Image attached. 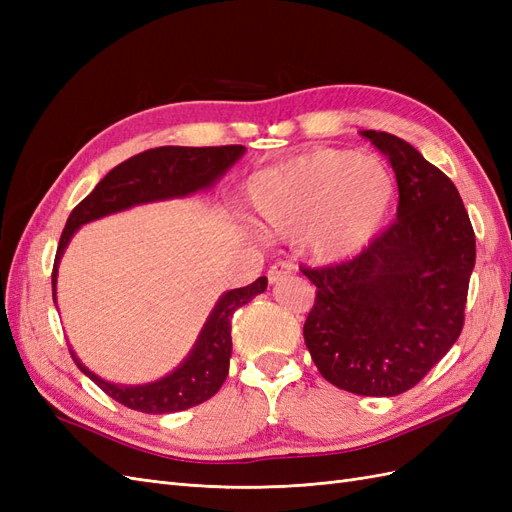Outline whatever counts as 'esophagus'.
<instances>
[{
	"instance_id": "esophagus-1",
	"label": "esophagus",
	"mask_w": 512,
	"mask_h": 512,
	"mask_svg": "<svg viewBox=\"0 0 512 512\" xmlns=\"http://www.w3.org/2000/svg\"><path fill=\"white\" fill-rule=\"evenodd\" d=\"M292 273H294V267L290 265V262H275V265L269 269L267 277L271 284H277V282L286 280V277H290Z\"/></svg>"
}]
</instances>
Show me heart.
Returning <instances> with one entry per match:
<instances>
[{
    "label": "heart",
    "mask_w": 512,
    "mask_h": 512,
    "mask_svg": "<svg viewBox=\"0 0 512 512\" xmlns=\"http://www.w3.org/2000/svg\"><path fill=\"white\" fill-rule=\"evenodd\" d=\"M395 198V177L382 160L331 147L299 153L247 181L258 226L280 239L305 235L320 262L365 250L389 222Z\"/></svg>",
    "instance_id": "1"
}]
</instances>
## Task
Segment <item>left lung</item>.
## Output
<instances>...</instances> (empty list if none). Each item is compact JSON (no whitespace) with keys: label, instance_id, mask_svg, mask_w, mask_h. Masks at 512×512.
I'll return each instance as SVG.
<instances>
[{"label":"left lung","instance_id":"1","mask_svg":"<svg viewBox=\"0 0 512 512\" xmlns=\"http://www.w3.org/2000/svg\"><path fill=\"white\" fill-rule=\"evenodd\" d=\"M361 134L395 170L397 220L346 262L301 267L316 286L303 337L337 389L393 397L421 382L461 335L476 239L440 168L395 134Z\"/></svg>","mask_w":512,"mask_h":512}]
</instances>
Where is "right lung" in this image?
<instances>
[{
  "label": "right lung",
  "mask_w": 512,
  "mask_h": 512,
  "mask_svg": "<svg viewBox=\"0 0 512 512\" xmlns=\"http://www.w3.org/2000/svg\"><path fill=\"white\" fill-rule=\"evenodd\" d=\"M245 153L241 145L226 147H156L138 153V156L121 162L108 173L87 198H83L70 213L64 232H61L55 265H53V299L57 284V267L64 256L70 239L83 224L94 222L117 211H126L134 205L156 203V200L183 198L194 192L207 190L220 181L226 170ZM267 290V277L243 288L224 292L215 303L211 314L200 331L194 348L185 361L170 371L168 376L138 386L106 382L94 371H89L76 354L70 350L74 363L85 376L94 380L100 389L126 408L147 414L181 412L203 404L220 391L228 376L232 337V314L256 294Z\"/></svg>",
  "instance_id": "right-lung-1"
}]
</instances>
